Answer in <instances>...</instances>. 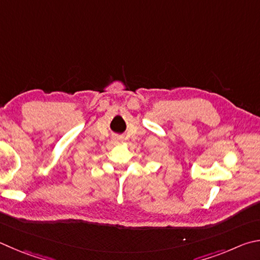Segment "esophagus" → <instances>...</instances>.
Returning <instances> with one entry per match:
<instances>
[{
	"mask_svg": "<svg viewBox=\"0 0 260 260\" xmlns=\"http://www.w3.org/2000/svg\"><path fill=\"white\" fill-rule=\"evenodd\" d=\"M115 142H116V143H118V142H120V139H115Z\"/></svg>",
	"mask_w": 260,
	"mask_h": 260,
	"instance_id": "esophagus-1",
	"label": "esophagus"
}]
</instances>
